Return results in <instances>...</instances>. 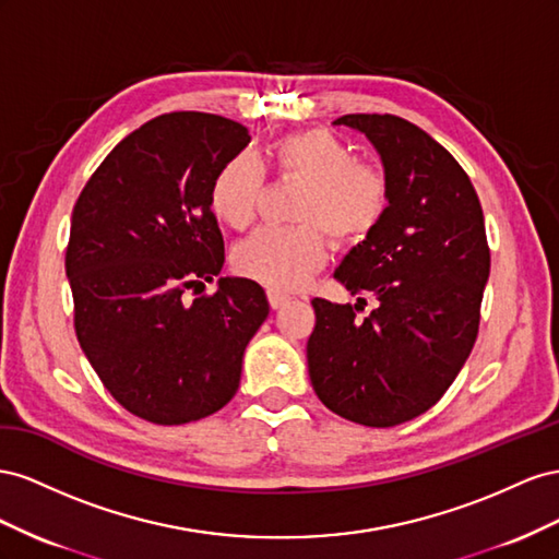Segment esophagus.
Returning a JSON list of instances; mask_svg holds the SVG:
<instances>
[{
    "mask_svg": "<svg viewBox=\"0 0 559 559\" xmlns=\"http://www.w3.org/2000/svg\"><path fill=\"white\" fill-rule=\"evenodd\" d=\"M266 297H269V307H271V309H281V307H285V305H288V301H290L288 295H281V293H276V290H269Z\"/></svg>",
    "mask_w": 559,
    "mask_h": 559,
    "instance_id": "1",
    "label": "esophagus"
}]
</instances>
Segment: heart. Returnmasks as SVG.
Returning <instances> with one entry per match:
<instances>
[{"label":"heart","instance_id":"obj_1","mask_svg":"<svg viewBox=\"0 0 559 559\" xmlns=\"http://www.w3.org/2000/svg\"><path fill=\"white\" fill-rule=\"evenodd\" d=\"M274 170L281 180L305 185L295 205V227H264L236 246L231 262L243 278L288 293L305 285L328 260V238L358 246L379 229L391 203L384 170L358 162L354 147L323 129L288 133L274 142ZM264 194V166L241 152L211 182L213 215L231 229H246Z\"/></svg>","mask_w":559,"mask_h":559}]
</instances>
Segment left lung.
<instances>
[{
	"mask_svg": "<svg viewBox=\"0 0 559 559\" xmlns=\"http://www.w3.org/2000/svg\"><path fill=\"white\" fill-rule=\"evenodd\" d=\"M368 135L391 187L389 213L334 278L377 307L316 297L309 377L340 417L389 428L433 407L464 368L480 328L489 246L480 199L456 158L393 115L334 121Z\"/></svg>",
	"mask_w": 559,
	"mask_h": 559,
	"instance_id": "obj_1",
	"label": "left lung"
}]
</instances>
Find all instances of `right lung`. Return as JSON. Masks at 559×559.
<instances>
[{
  "instance_id": "right-lung-1",
  "label": "right lung",
  "mask_w": 559,
  "mask_h": 559,
  "mask_svg": "<svg viewBox=\"0 0 559 559\" xmlns=\"http://www.w3.org/2000/svg\"><path fill=\"white\" fill-rule=\"evenodd\" d=\"M248 142L238 121L170 111L126 135L74 203L66 271L76 340L111 397L145 421L178 426L225 407L269 316L250 278L185 299L225 264L209 191Z\"/></svg>"
}]
</instances>
